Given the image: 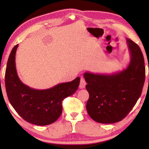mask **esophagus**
Returning a JSON list of instances; mask_svg holds the SVG:
<instances>
[{
  "label": "esophagus",
  "instance_id": "1",
  "mask_svg": "<svg viewBox=\"0 0 149 149\" xmlns=\"http://www.w3.org/2000/svg\"><path fill=\"white\" fill-rule=\"evenodd\" d=\"M85 85H86V82H85V79L83 77H81V81H80V85H79V87L80 89H83L85 88Z\"/></svg>",
  "mask_w": 149,
  "mask_h": 149
}]
</instances>
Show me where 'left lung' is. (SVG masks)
I'll use <instances>...</instances> for the list:
<instances>
[{"label": "left lung", "mask_w": 149, "mask_h": 149, "mask_svg": "<svg viewBox=\"0 0 149 149\" xmlns=\"http://www.w3.org/2000/svg\"><path fill=\"white\" fill-rule=\"evenodd\" d=\"M130 54L127 68L112 74L87 72L84 78L89 94L88 115L100 123H115L132 111L142 93L145 81V66L139 46L126 38Z\"/></svg>", "instance_id": "1"}]
</instances>
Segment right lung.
Wrapping results in <instances>:
<instances>
[{
  "label": "right lung",
  "instance_id": "1",
  "mask_svg": "<svg viewBox=\"0 0 149 149\" xmlns=\"http://www.w3.org/2000/svg\"><path fill=\"white\" fill-rule=\"evenodd\" d=\"M13 48L7 61L5 87L8 99L20 117L30 123L47 125L54 123L62 112V101L77 90L80 78L62 83L47 89H35L24 84L15 67V53Z\"/></svg>",
  "mask_w": 149,
  "mask_h": 149
}]
</instances>
